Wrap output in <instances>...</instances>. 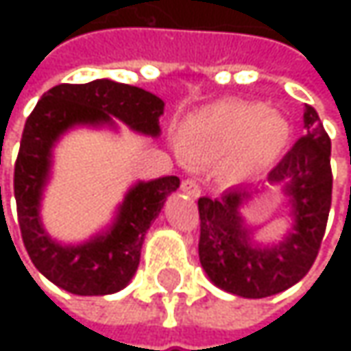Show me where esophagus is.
<instances>
[{"instance_id": "1", "label": "esophagus", "mask_w": 351, "mask_h": 351, "mask_svg": "<svg viewBox=\"0 0 351 351\" xmlns=\"http://www.w3.org/2000/svg\"><path fill=\"white\" fill-rule=\"evenodd\" d=\"M182 191L183 193H187L189 197L197 199V197L201 195V185H199V182L193 180V178H187V180H183L182 182Z\"/></svg>"}]
</instances>
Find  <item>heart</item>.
<instances>
[{
  "mask_svg": "<svg viewBox=\"0 0 351 351\" xmlns=\"http://www.w3.org/2000/svg\"><path fill=\"white\" fill-rule=\"evenodd\" d=\"M291 125L260 103H217L191 115L180 132V152L191 164L223 160V178L238 183L269 169L285 154Z\"/></svg>",
  "mask_w": 351,
  "mask_h": 351,
  "instance_id": "obj_1",
  "label": "heart"
}]
</instances>
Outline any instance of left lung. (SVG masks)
I'll return each instance as SVG.
<instances>
[{"mask_svg":"<svg viewBox=\"0 0 351 351\" xmlns=\"http://www.w3.org/2000/svg\"><path fill=\"white\" fill-rule=\"evenodd\" d=\"M304 136L269 171L291 197L293 232L274 248L250 244V230L238 215L246 189H230L221 199L201 197L199 260L210 281L238 297L263 299L301 281L317 260L332 203L330 136L315 107H304Z\"/></svg>","mask_w":351,"mask_h":351,"instance_id":"obj_1","label":"left lung"}]
</instances>
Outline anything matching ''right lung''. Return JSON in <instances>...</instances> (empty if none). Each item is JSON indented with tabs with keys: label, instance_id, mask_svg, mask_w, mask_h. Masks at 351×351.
Returning <instances> with one entry per match:
<instances>
[{
	"label": "right lung",
	"instance_id": "1",
	"mask_svg": "<svg viewBox=\"0 0 351 351\" xmlns=\"http://www.w3.org/2000/svg\"><path fill=\"white\" fill-rule=\"evenodd\" d=\"M164 101L134 86L111 80L89 84H60L48 89L27 117L15 160L13 191L23 244L34 267L68 293L109 295L132 279L146 230L164 207L166 197L180 187V178L168 176L138 183L128 191L115 226L88 244L64 248L52 242L38 223V201L48 178L50 148L74 125L109 123L111 117L144 134H160L158 119Z\"/></svg>",
	"mask_w": 351,
	"mask_h": 351
}]
</instances>
